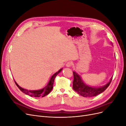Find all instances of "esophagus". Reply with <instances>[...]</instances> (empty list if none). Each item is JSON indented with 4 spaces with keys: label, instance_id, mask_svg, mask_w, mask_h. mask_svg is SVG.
<instances>
[{
    "label": "esophagus",
    "instance_id": "34e87169",
    "mask_svg": "<svg viewBox=\"0 0 126 126\" xmlns=\"http://www.w3.org/2000/svg\"><path fill=\"white\" fill-rule=\"evenodd\" d=\"M72 63L71 62H67L66 64V67H70L72 66Z\"/></svg>",
    "mask_w": 126,
    "mask_h": 126
}]
</instances>
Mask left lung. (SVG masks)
I'll return each mask as SVG.
<instances>
[{
    "mask_svg": "<svg viewBox=\"0 0 126 126\" xmlns=\"http://www.w3.org/2000/svg\"><path fill=\"white\" fill-rule=\"evenodd\" d=\"M74 81H73V89L78 94L85 97H93L96 96L99 94L102 93L107 88L111 83L112 77L110 79V81L102 87L95 88L90 87L87 85L83 82L81 77L76 73L73 71Z\"/></svg>",
    "mask_w": 126,
    "mask_h": 126,
    "instance_id": "left-lung-1",
    "label": "left lung"
}]
</instances>
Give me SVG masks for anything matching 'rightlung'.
I'll return each instance as SVG.
<instances>
[{
  "label": "right lung",
  "mask_w": 126,
  "mask_h": 126,
  "mask_svg": "<svg viewBox=\"0 0 126 126\" xmlns=\"http://www.w3.org/2000/svg\"><path fill=\"white\" fill-rule=\"evenodd\" d=\"M62 69H60L58 72H57L56 73H55L54 75H53L50 81H49L48 84L44 88L38 90H28L27 89H25L22 88L20 87L19 86L16 82L15 81V83L17 85V86L18 87V88L19 89L22 93H25V94L29 95V96H31V97H45L46 95L48 94L49 93L51 92V91L52 90L53 88V84H54V81L55 78L57 76V75H58L59 72L62 71Z\"/></svg>",
  "instance_id": "add662e5"
}]
</instances>
